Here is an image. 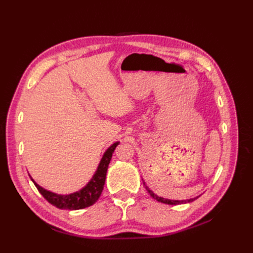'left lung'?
<instances>
[{"mask_svg": "<svg viewBox=\"0 0 253 253\" xmlns=\"http://www.w3.org/2000/svg\"><path fill=\"white\" fill-rule=\"evenodd\" d=\"M142 181H143V186H144V188L147 189V191L149 192V194L154 198V200H156L157 202H160V203H164V204H167V205H180V204H187V203H191V202H193V201H195V200H197L198 197H200L201 195H198V196H195V197H193V198H188V200H169V198H165V197H162V196H158L157 194H155L154 192H153V191L145 185V182H144V180L142 179Z\"/></svg>", "mask_w": 253, "mask_h": 253, "instance_id": "1", "label": "left lung"}]
</instances>
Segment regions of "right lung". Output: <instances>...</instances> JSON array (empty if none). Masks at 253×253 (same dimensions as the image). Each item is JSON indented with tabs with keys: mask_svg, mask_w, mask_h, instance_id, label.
Listing matches in <instances>:
<instances>
[{
	"mask_svg": "<svg viewBox=\"0 0 253 253\" xmlns=\"http://www.w3.org/2000/svg\"><path fill=\"white\" fill-rule=\"evenodd\" d=\"M119 141L114 142L112 145L105 150L104 154L99 163L97 170L95 171L93 177L89 179V181L79 191H76L74 193L71 194H57L53 193L51 191H48L46 189L42 188L40 185L32 178L33 182L37 189L39 190V192L43 195V197L46 200L49 204L52 206L57 207L59 209H64V210H79L86 208L91 205H94L98 198L100 197L101 192L103 190V186L105 182L106 177V171H108L109 164L111 162V158L113 153L116 149L117 145L119 144Z\"/></svg>",
	"mask_w": 253,
	"mask_h": 253,
	"instance_id": "right-lung-1",
	"label": "right lung"
}]
</instances>
